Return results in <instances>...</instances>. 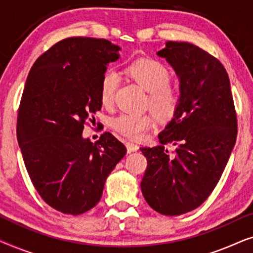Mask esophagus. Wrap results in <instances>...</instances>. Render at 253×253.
I'll return each instance as SVG.
<instances>
[{"label":"esophagus","instance_id":"34e87169","mask_svg":"<svg viewBox=\"0 0 253 253\" xmlns=\"http://www.w3.org/2000/svg\"><path fill=\"white\" fill-rule=\"evenodd\" d=\"M126 150H127V153H131V152H137L139 150V147H138L137 144L126 143Z\"/></svg>","mask_w":253,"mask_h":253}]
</instances>
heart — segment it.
<instances>
[{"mask_svg":"<svg viewBox=\"0 0 253 253\" xmlns=\"http://www.w3.org/2000/svg\"><path fill=\"white\" fill-rule=\"evenodd\" d=\"M126 74L138 85L148 92V107L158 119H170L179 102L178 91L169 84L170 72L164 64L153 58H140L126 68ZM120 77L114 70L103 75L100 85V101L108 107L113 103ZM153 126L150 115L121 114L112 121V126L117 132L131 139H141L144 132Z\"/></svg>","mask_w":253,"mask_h":253,"instance_id":"1","label":"heart"}]
</instances>
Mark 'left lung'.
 I'll return each mask as SVG.
<instances>
[{
	"mask_svg": "<svg viewBox=\"0 0 253 253\" xmlns=\"http://www.w3.org/2000/svg\"><path fill=\"white\" fill-rule=\"evenodd\" d=\"M157 55L177 75L179 102L159 133L161 145L140 148L147 160L140 188L158 213L181 215L202 205L219 182L236 143V113L219 60L177 41H167ZM168 142L176 146L172 155L164 148Z\"/></svg>",
	"mask_w": 253,
	"mask_h": 253,
	"instance_id": "8db88e82",
	"label": "left lung"
}]
</instances>
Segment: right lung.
<instances>
[{
	"instance_id": "1",
	"label": "right lung",
	"mask_w": 253,
	"mask_h": 253,
	"mask_svg": "<svg viewBox=\"0 0 253 253\" xmlns=\"http://www.w3.org/2000/svg\"><path fill=\"white\" fill-rule=\"evenodd\" d=\"M120 50L105 39L68 38L38 57L27 76L17 139L34 188L61 213L93 209L126 153L109 132L95 144L83 137L84 123L101 109L100 85Z\"/></svg>"
}]
</instances>
